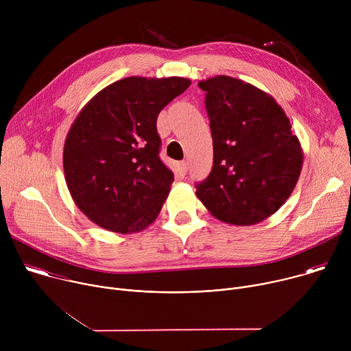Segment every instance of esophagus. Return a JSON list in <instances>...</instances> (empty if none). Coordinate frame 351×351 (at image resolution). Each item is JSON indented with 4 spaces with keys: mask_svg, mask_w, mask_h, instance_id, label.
<instances>
[{
    "mask_svg": "<svg viewBox=\"0 0 351 351\" xmlns=\"http://www.w3.org/2000/svg\"><path fill=\"white\" fill-rule=\"evenodd\" d=\"M180 171H182L183 173H186V172L189 171V164H187L186 161H182V162H180Z\"/></svg>",
    "mask_w": 351,
    "mask_h": 351,
    "instance_id": "obj_1",
    "label": "esophagus"
}]
</instances>
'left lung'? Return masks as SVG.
<instances>
[{
    "mask_svg": "<svg viewBox=\"0 0 351 351\" xmlns=\"http://www.w3.org/2000/svg\"><path fill=\"white\" fill-rule=\"evenodd\" d=\"M198 86L206 91L214 161L195 194L219 221L257 223L285 204L298 180V138L280 106L260 88L229 76Z\"/></svg>",
    "mask_w": 351,
    "mask_h": 351,
    "instance_id": "obj_1",
    "label": "left lung"
}]
</instances>
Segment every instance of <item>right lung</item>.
<instances>
[{"label":"right lung","instance_id":"1","mask_svg":"<svg viewBox=\"0 0 351 351\" xmlns=\"http://www.w3.org/2000/svg\"><path fill=\"white\" fill-rule=\"evenodd\" d=\"M189 79L125 77L94 95L73 122L64 172L79 210L111 232H140L154 222L173 172L160 158L157 118Z\"/></svg>","mask_w":351,"mask_h":351}]
</instances>
